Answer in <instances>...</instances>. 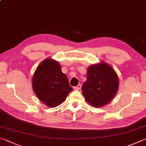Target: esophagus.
<instances>
[{
	"mask_svg": "<svg viewBox=\"0 0 146 146\" xmlns=\"http://www.w3.org/2000/svg\"><path fill=\"white\" fill-rule=\"evenodd\" d=\"M81 84H78L77 86H75L73 87V89L75 90H80L81 89Z\"/></svg>",
	"mask_w": 146,
	"mask_h": 146,
	"instance_id": "obj_1",
	"label": "esophagus"
}]
</instances>
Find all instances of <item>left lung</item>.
Wrapping results in <instances>:
<instances>
[{
	"mask_svg": "<svg viewBox=\"0 0 146 146\" xmlns=\"http://www.w3.org/2000/svg\"><path fill=\"white\" fill-rule=\"evenodd\" d=\"M87 74V80L82 87L85 100L94 107L108 104L118 91L117 73L110 65L101 62L89 66Z\"/></svg>",
	"mask_w": 146,
	"mask_h": 146,
	"instance_id": "1",
	"label": "left lung"
}]
</instances>
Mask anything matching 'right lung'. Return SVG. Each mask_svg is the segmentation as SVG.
I'll return each mask as SVG.
<instances>
[{
	"mask_svg": "<svg viewBox=\"0 0 146 146\" xmlns=\"http://www.w3.org/2000/svg\"><path fill=\"white\" fill-rule=\"evenodd\" d=\"M32 85L37 97L49 107L60 105L73 91L59 63L51 59L43 60L36 68Z\"/></svg>",
	"mask_w": 146,
	"mask_h": 146,
	"instance_id": "obj_1",
	"label": "right lung"
}]
</instances>
